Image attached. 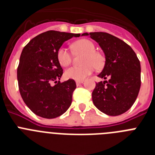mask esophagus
Masks as SVG:
<instances>
[{
    "mask_svg": "<svg viewBox=\"0 0 155 155\" xmlns=\"http://www.w3.org/2000/svg\"><path fill=\"white\" fill-rule=\"evenodd\" d=\"M82 83H83V81H76V84L78 86L80 85V84H82Z\"/></svg>",
    "mask_w": 155,
    "mask_h": 155,
    "instance_id": "1",
    "label": "esophagus"
}]
</instances>
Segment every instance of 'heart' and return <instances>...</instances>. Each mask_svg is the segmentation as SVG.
<instances>
[{"mask_svg":"<svg viewBox=\"0 0 155 155\" xmlns=\"http://www.w3.org/2000/svg\"><path fill=\"white\" fill-rule=\"evenodd\" d=\"M73 50L76 53H82L80 67H71L66 70L64 75L68 79L74 81H83L89 76L94 68L101 69L105 64V57L102 53L95 50L94 42L87 39H82L73 43ZM58 63L62 67H68L72 62V56L67 48L61 46L57 51Z\"/></svg>","mask_w":155,"mask_h":155,"instance_id":"heart-1","label":"heart"}]
</instances>
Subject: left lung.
I'll use <instances>...</instances> for the list:
<instances>
[{"mask_svg":"<svg viewBox=\"0 0 155 155\" xmlns=\"http://www.w3.org/2000/svg\"><path fill=\"white\" fill-rule=\"evenodd\" d=\"M105 56L99 78H109L97 83L92 92L94 105L109 116H119L130 109L140 88V64L135 52L125 42L106 32H90Z\"/></svg>","mask_w":155,"mask_h":155,"instance_id":"1","label":"left lung"}]
</instances>
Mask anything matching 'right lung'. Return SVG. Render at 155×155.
Wrapping results in <instances>:
<instances>
[{
    "instance_id": "1",
    "label": "right lung",
    "mask_w": 155,
    "mask_h": 155,
    "mask_svg": "<svg viewBox=\"0 0 155 155\" xmlns=\"http://www.w3.org/2000/svg\"><path fill=\"white\" fill-rule=\"evenodd\" d=\"M80 34L47 31L31 39L21 52L17 70L18 88L26 105L37 116L53 119L71 106L74 80L61 82L63 69L57 51L65 41ZM54 82L55 86L51 85Z\"/></svg>"
}]
</instances>
